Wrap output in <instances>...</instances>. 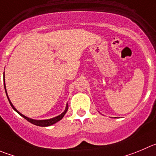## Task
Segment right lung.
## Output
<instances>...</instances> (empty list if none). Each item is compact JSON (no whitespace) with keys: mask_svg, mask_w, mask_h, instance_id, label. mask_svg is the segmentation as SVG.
<instances>
[{"mask_svg":"<svg viewBox=\"0 0 156 156\" xmlns=\"http://www.w3.org/2000/svg\"><path fill=\"white\" fill-rule=\"evenodd\" d=\"M4 89H5V92H6V94H7V99H8V101L9 103H10V106H11V107L13 108V109H14V110L16 111V112H17V113L19 114L20 115H21L22 117H23V118L27 120L28 122H30V123L34 124V125H36V126H43V127H46V126H52L53 125V124H55L56 122H59L60 120H61L62 119H63V117L64 116L65 114L66 113V112H67L68 110V104H66V108H65V110L63 111V112H62L60 115H57V116L56 117H53V118H51V119H42V120H37V119H30L29 118V117H27L26 115H23L22 113H20V112H19L18 110H17V109H16L15 107L14 106V105L12 104V103H11V101L10 100V99H9L8 97V95H7V90H6V85H5V80H4Z\"/></svg>","mask_w":156,"mask_h":156,"instance_id":"add662e5","label":"right lung"}]
</instances>
